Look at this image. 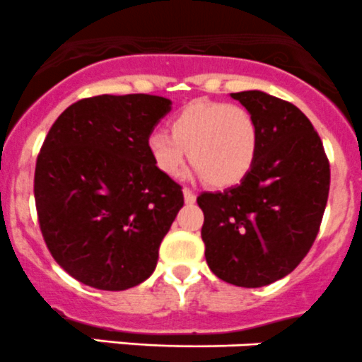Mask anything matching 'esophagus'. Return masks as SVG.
<instances>
[{
	"label": "esophagus",
	"instance_id": "obj_1",
	"mask_svg": "<svg viewBox=\"0 0 362 362\" xmlns=\"http://www.w3.org/2000/svg\"><path fill=\"white\" fill-rule=\"evenodd\" d=\"M184 199H185V203H189V205H191V203L196 202V194L189 187H184Z\"/></svg>",
	"mask_w": 362,
	"mask_h": 362
}]
</instances>
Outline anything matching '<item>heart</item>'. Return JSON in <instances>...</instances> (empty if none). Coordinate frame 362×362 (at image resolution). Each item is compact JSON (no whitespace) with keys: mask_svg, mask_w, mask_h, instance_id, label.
<instances>
[{"mask_svg":"<svg viewBox=\"0 0 362 362\" xmlns=\"http://www.w3.org/2000/svg\"><path fill=\"white\" fill-rule=\"evenodd\" d=\"M150 159L163 175L177 178L191 160L212 187L240 184L255 166L259 127L244 106L221 100H192L170 122V134L156 131L146 139Z\"/></svg>","mask_w":362,"mask_h":362,"instance_id":"heart-1","label":"heart"}]
</instances>
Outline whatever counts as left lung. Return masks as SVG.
Here are the masks:
<instances>
[{"mask_svg": "<svg viewBox=\"0 0 362 362\" xmlns=\"http://www.w3.org/2000/svg\"><path fill=\"white\" fill-rule=\"evenodd\" d=\"M231 97L258 122V156L240 184L198 196L202 238L217 278L259 288L290 274L310 252L327 205L331 168L299 107L258 90Z\"/></svg>", "mask_w": 362, "mask_h": 362, "instance_id": "1", "label": "left lung"}]
</instances>
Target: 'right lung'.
I'll return each instance as SVG.
<instances>
[{
  "mask_svg": "<svg viewBox=\"0 0 362 362\" xmlns=\"http://www.w3.org/2000/svg\"><path fill=\"white\" fill-rule=\"evenodd\" d=\"M164 97L97 95L66 107L35 168V205L52 258L83 285L120 292L152 276L184 192L153 166L146 139Z\"/></svg>",
  "mask_w": 362,
  "mask_h": 362,
  "instance_id": "obj_1",
  "label": "right lung"
}]
</instances>
